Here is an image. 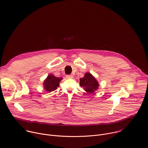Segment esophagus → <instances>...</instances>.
I'll list each match as a JSON object with an SVG mask.
<instances>
[{"mask_svg":"<svg viewBox=\"0 0 148 148\" xmlns=\"http://www.w3.org/2000/svg\"><path fill=\"white\" fill-rule=\"evenodd\" d=\"M66 78H69V79H71V78H73V76L72 75H71V74H69V75H66Z\"/></svg>","mask_w":148,"mask_h":148,"instance_id":"34e87169","label":"esophagus"}]
</instances>
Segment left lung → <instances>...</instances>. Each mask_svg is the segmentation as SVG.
<instances>
[{
	"label": "left lung",
	"mask_w": 148,
	"mask_h": 148,
	"mask_svg": "<svg viewBox=\"0 0 148 148\" xmlns=\"http://www.w3.org/2000/svg\"><path fill=\"white\" fill-rule=\"evenodd\" d=\"M79 85L89 93H92L96 90L99 86V83L95 78L89 73H86L83 78L79 79Z\"/></svg>",
	"instance_id": "1"
}]
</instances>
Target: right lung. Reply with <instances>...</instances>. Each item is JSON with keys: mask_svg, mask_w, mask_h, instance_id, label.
Returning <instances> with one entry per match:
<instances>
[{"mask_svg": "<svg viewBox=\"0 0 148 148\" xmlns=\"http://www.w3.org/2000/svg\"><path fill=\"white\" fill-rule=\"evenodd\" d=\"M62 79V78L56 77L52 74H49L43 82L44 89L47 92L56 90L59 86V82Z\"/></svg>", "mask_w": 148, "mask_h": 148, "instance_id": "obj_1", "label": "right lung"}]
</instances>
